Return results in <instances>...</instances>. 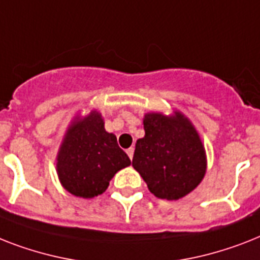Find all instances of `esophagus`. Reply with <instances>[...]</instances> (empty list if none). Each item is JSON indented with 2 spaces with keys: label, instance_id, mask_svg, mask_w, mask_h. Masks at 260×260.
I'll return each instance as SVG.
<instances>
[{
  "label": "esophagus",
  "instance_id": "1",
  "mask_svg": "<svg viewBox=\"0 0 260 260\" xmlns=\"http://www.w3.org/2000/svg\"><path fill=\"white\" fill-rule=\"evenodd\" d=\"M134 152H135V149L132 148V147H131V148L126 149V155L129 156V159H131V160L134 159Z\"/></svg>",
  "mask_w": 260,
  "mask_h": 260
}]
</instances>
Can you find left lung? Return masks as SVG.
Instances as JSON below:
<instances>
[{"mask_svg":"<svg viewBox=\"0 0 260 260\" xmlns=\"http://www.w3.org/2000/svg\"><path fill=\"white\" fill-rule=\"evenodd\" d=\"M145 135L136 141L132 166L159 199L178 200L200 184L206 175L204 145L181 112H151L143 120Z\"/></svg>","mask_w":260,"mask_h":260,"instance_id":"1","label":"left lung"}]
</instances>
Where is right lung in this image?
<instances>
[{"label":"right lung","instance_id":"1","mask_svg":"<svg viewBox=\"0 0 260 260\" xmlns=\"http://www.w3.org/2000/svg\"><path fill=\"white\" fill-rule=\"evenodd\" d=\"M128 166L129 157L105 131L101 113L76 116L57 153V175L67 191L84 199L101 195L116 172Z\"/></svg>","mask_w":260,"mask_h":260}]
</instances>
